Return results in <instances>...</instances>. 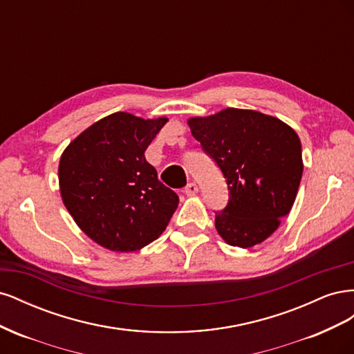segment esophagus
I'll use <instances>...</instances> for the list:
<instances>
[{"label":"esophagus","mask_w":354,"mask_h":354,"mask_svg":"<svg viewBox=\"0 0 354 354\" xmlns=\"http://www.w3.org/2000/svg\"><path fill=\"white\" fill-rule=\"evenodd\" d=\"M185 194L187 196H194L198 194V186L195 183H189L186 187H185Z\"/></svg>","instance_id":"34e87169"}]
</instances>
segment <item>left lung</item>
<instances>
[{"label":"left lung","mask_w":354,"mask_h":354,"mask_svg":"<svg viewBox=\"0 0 354 354\" xmlns=\"http://www.w3.org/2000/svg\"><path fill=\"white\" fill-rule=\"evenodd\" d=\"M189 127L227 185V205L216 211L220 236L239 248L261 243L294 205L303 176L297 133L277 118L234 108L192 118Z\"/></svg>","instance_id":"left-lung-1"}]
</instances>
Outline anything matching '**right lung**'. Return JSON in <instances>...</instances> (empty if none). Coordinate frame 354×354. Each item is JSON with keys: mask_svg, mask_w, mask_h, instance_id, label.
<instances>
[{"mask_svg": "<svg viewBox=\"0 0 354 354\" xmlns=\"http://www.w3.org/2000/svg\"><path fill=\"white\" fill-rule=\"evenodd\" d=\"M167 118L142 120L116 112L93 124L60 158L63 203L94 242L111 251L133 252L153 242L178 205L145 151Z\"/></svg>", "mask_w": 354, "mask_h": 354, "instance_id": "1", "label": "right lung"}]
</instances>
